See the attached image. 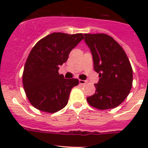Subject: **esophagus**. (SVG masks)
Instances as JSON below:
<instances>
[{"label": "esophagus", "mask_w": 148, "mask_h": 148, "mask_svg": "<svg viewBox=\"0 0 148 148\" xmlns=\"http://www.w3.org/2000/svg\"><path fill=\"white\" fill-rule=\"evenodd\" d=\"M79 82L80 84H85L87 82V81H86V80L79 79Z\"/></svg>", "instance_id": "obj_1"}]
</instances>
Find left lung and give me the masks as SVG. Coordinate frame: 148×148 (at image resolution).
<instances>
[{"label":"left lung","instance_id":"8db88e82","mask_svg":"<svg viewBox=\"0 0 148 148\" xmlns=\"http://www.w3.org/2000/svg\"><path fill=\"white\" fill-rule=\"evenodd\" d=\"M92 52L94 69L99 79L95 94L86 98L99 110L117 107L126 99L132 86V69L127 54L112 37L104 34H84Z\"/></svg>","mask_w":148,"mask_h":148}]
</instances>
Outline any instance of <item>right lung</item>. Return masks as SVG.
Wrapping results in <instances>:
<instances>
[{
    "mask_svg": "<svg viewBox=\"0 0 148 148\" xmlns=\"http://www.w3.org/2000/svg\"><path fill=\"white\" fill-rule=\"evenodd\" d=\"M84 34L52 33L41 38L28 55L23 73L27 98L35 108L49 113L63 109L70 92L79 84L77 79H65L59 74V66L82 40Z\"/></svg>",
    "mask_w": 148,
    "mask_h": 148,
    "instance_id": "right-lung-1",
    "label": "right lung"
}]
</instances>
